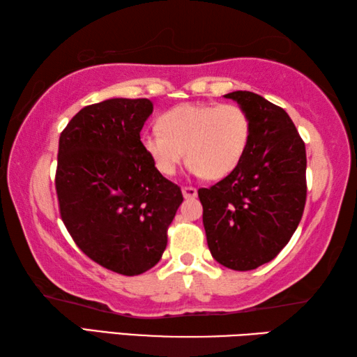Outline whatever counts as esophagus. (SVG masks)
Here are the masks:
<instances>
[{"instance_id":"34e87169","label":"esophagus","mask_w":357,"mask_h":357,"mask_svg":"<svg viewBox=\"0 0 357 357\" xmlns=\"http://www.w3.org/2000/svg\"><path fill=\"white\" fill-rule=\"evenodd\" d=\"M197 189L195 187H183V195L185 200H192V198L197 197Z\"/></svg>"}]
</instances>
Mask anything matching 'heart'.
<instances>
[{"label": "heart", "mask_w": 357, "mask_h": 357, "mask_svg": "<svg viewBox=\"0 0 357 357\" xmlns=\"http://www.w3.org/2000/svg\"><path fill=\"white\" fill-rule=\"evenodd\" d=\"M250 118L238 105L184 104L159 118V129L144 130L142 148L155 170L172 176L181 160L189 172L208 179L228 176L249 148Z\"/></svg>", "instance_id": "heart-1"}]
</instances>
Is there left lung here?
Instances as JSON below:
<instances>
[{
  "label": "left lung",
  "mask_w": 357,
  "mask_h": 357,
  "mask_svg": "<svg viewBox=\"0 0 357 357\" xmlns=\"http://www.w3.org/2000/svg\"><path fill=\"white\" fill-rule=\"evenodd\" d=\"M249 114L252 132L241 164L198 190L211 255L233 271L274 259L305 206V144L283 108L250 91L225 94Z\"/></svg>",
  "instance_id": "obj_1"
}]
</instances>
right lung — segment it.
Returning a JSON list of instances; mask_svg holds the SVG:
<instances>
[{"label":"right lung","mask_w":357,"mask_h":357,"mask_svg":"<svg viewBox=\"0 0 357 357\" xmlns=\"http://www.w3.org/2000/svg\"><path fill=\"white\" fill-rule=\"evenodd\" d=\"M149 99H107L82 108L59 137V213L83 253L113 273L138 275L162 258L181 189L155 170L140 132Z\"/></svg>","instance_id":"1"}]
</instances>
